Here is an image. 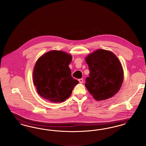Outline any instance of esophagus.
Masks as SVG:
<instances>
[{"mask_svg": "<svg viewBox=\"0 0 146 146\" xmlns=\"http://www.w3.org/2000/svg\"><path fill=\"white\" fill-rule=\"evenodd\" d=\"M78 81L80 83H82L83 82V78H80V79L78 80Z\"/></svg>", "mask_w": 146, "mask_h": 146, "instance_id": "obj_1", "label": "esophagus"}]
</instances>
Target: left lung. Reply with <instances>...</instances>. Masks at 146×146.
Returning <instances> with one entry per match:
<instances>
[{"label": "left lung", "mask_w": 146, "mask_h": 146, "mask_svg": "<svg viewBox=\"0 0 146 146\" xmlns=\"http://www.w3.org/2000/svg\"><path fill=\"white\" fill-rule=\"evenodd\" d=\"M90 71L85 86L96 100H106L121 88L124 72L121 62L111 51L99 49L86 58Z\"/></svg>", "instance_id": "1"}]
</instances>
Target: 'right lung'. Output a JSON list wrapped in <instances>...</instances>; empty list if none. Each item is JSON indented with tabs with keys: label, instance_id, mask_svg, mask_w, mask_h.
<instances>
[{
	"label": "right lung",
	"instance_id": "add662e5",
	"mask_svg": "<svg viewBox=\"0 0 146 146\" xmlns=\"http://www.w3.org/2000/svg\"><path fill=\"white\" fill-rule=\"evenodd\" d=\"M72 56L61 51L47 52L34 68L33 82L38 94L55 103L62 102L71 94L78 81L71 76L69 65Z\"/></svg>",
	"mask_w": 146,
	"mask_h": 146
}]
</instances>
